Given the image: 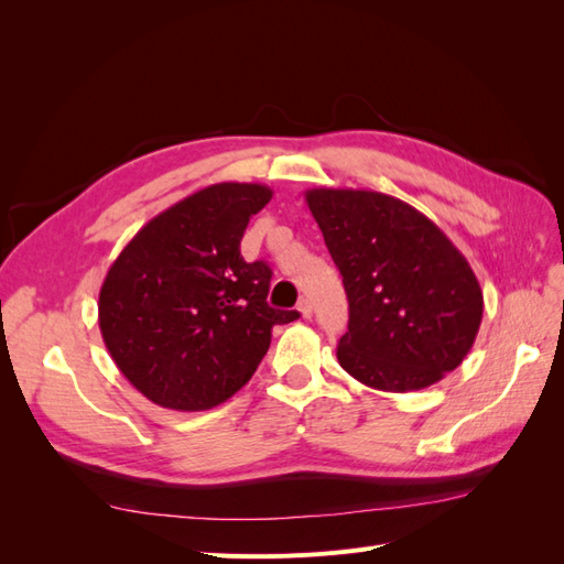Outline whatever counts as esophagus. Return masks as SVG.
Wrapping results in <instances>:
<instances>
[{
  "label": "esophagus",
  "mask_w": 564,
  "mask_h": 564,
  "mask_svg": "<svg viewBox=\"0 0 564 564\" xmlns=\"http://www.w3.org/2000/svg\"><path fill=\"white\" fill-rule=\"evenodd\" d=\"M305 319L308 317H313V303H311V299H301L299 301V308H296Z\"/></svg>",
  "instance_id": "esophagus-1"
}]
</instances>
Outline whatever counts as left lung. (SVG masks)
<instances>
[{
    "label": "left lung",
    "instance_id": "left-lung-1",
    "mask_svg": "<svg viewBox=\"0 0 564 564\" xmlns=\"http://www.w3.org/2000/svg\"><path fill=\"white\" fill-rule=\"evenodd\" d=\"M305 202L348 294L338 365L373 390L409 392L464 362L485 299L449 237L412 204L383 193L313 187Z\"/></svg>",
    "mask_w": 564,
    "mask_h": 564
}]
</instances>
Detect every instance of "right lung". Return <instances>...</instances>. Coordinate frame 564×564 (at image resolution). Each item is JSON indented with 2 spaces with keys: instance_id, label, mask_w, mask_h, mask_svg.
<instances>
[{
  "instance_id": "add662e5",
  "label": "right lung",
  "mask_w": 564,
  "mask_h": 564,
  "mask_svg": "<svg viewBox=\"0 0 564 564\" xmlns=\"http://www.w3.org/2000/svg\"><path fill=\"white\" fill-rule=\"evenodd\" d=\"M261 183H214L164 209L131 237L98 294V327L117 369L143 395L176 412L232 398L261 365L275 324L272 272L247 263L249 218L270 202Z\"/></svg>"
}]
</instances>
